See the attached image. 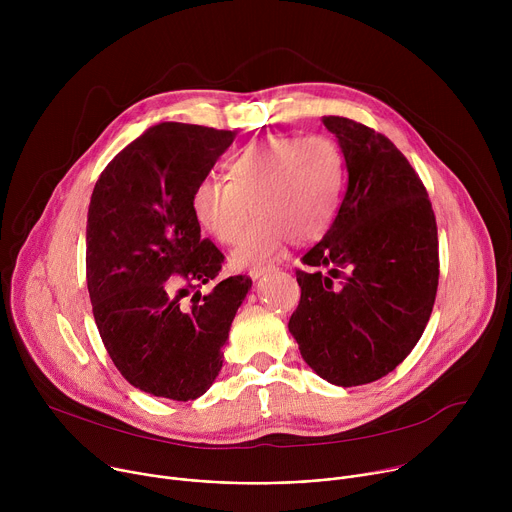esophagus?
<instances>
[{
	"label": "esophagus",
	"instance_id": "34e87169",
	"mask_svg": "<svg viewBox=\"0 0 512 512\" xmlns=\"http://www.w3.org/2000/svg\"><path fill=\"white\" fill-rule=\"evenodd\" d=\"M273 269L271 267H265V269H251L249 271V277L253 279V281H257V279H261L263 275H269Z\"/></svg>",
	"mask_w": 512,
	"mask_h": 512
}]
</instances>
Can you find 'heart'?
<instances>
[{
  "label": "heart",
  "mask_w": 512,
  "mask_h": 512,
  "mask_svg": "<svg viewBox=\"0 0 512 512\" xmlns=\"http://www.w3.org/2000/svg\"><path fill=\"white\" fill-rule=\"evenodd\" d=\"M227 182L202 178L190 206L218 243L237 241L249 208L255 214L233 251L237 267L273 263L287 241L320 239L332 225L344 188V156L326 135H277L249 143L225 164Z\"/></svg>",
  "instance_id": "heart-1"
}]
</instances>
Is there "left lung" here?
Here are the masks:
<instances>
[{
	"mask_svg": "<svg viewBox=\"0 0 512 512\" xmlns=\"http://www.w3.org/2000/svg\"><path fill=\"white\" fill-rule=\"evenodd\" d=\"M344 156L348 186L332 227L298 271L289 318L302 358L338 387L373 383L405 360L433 310L440 259L425 186L375 129L322 117ZM340 278L338 284L335 279Z\"/></svg>",
	"mask_w": 512,
	"mask_h": 512,
	"instance_id": "1",
	"label": "left lung"
}]
</instances>
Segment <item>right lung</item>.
I'll use <instances>...</instances> for the list:
<instances>
[{"mask_svg": "<svg viewBox=\"0 0 512 512\" xmlns=\"http://www.w3.org/2000/svg\"><path fill=\"white\" fill-rule=\"evenodd\" d=\"M237 131L166 121L145 129L99 176L87 218V285L119 373L154 397L192 401L223 369V346L251 277L218 281L223 253L200 239L190 196Z\"/></svg>", "mask_w": 512, "mask_h": 512, "instance_id": "obj_1", "label": "right lung"}]
</instances>
